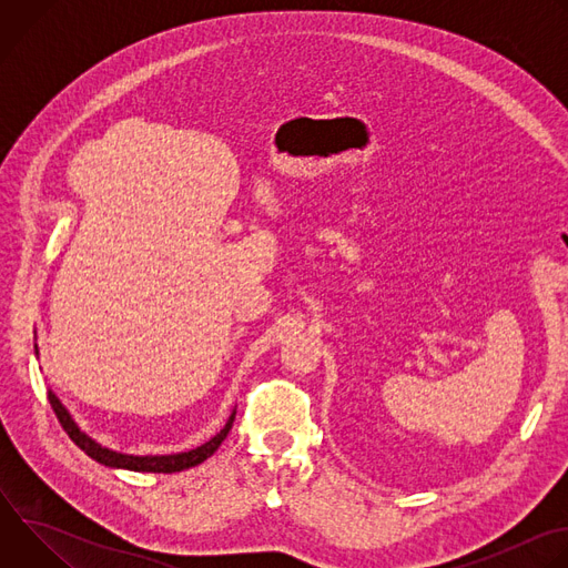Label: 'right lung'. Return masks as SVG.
<instances>
[{
  "label": "right lung",
  "instance_id": "right-lung-1",
  "mask_svg": "<svg viewBox=\"0 0 568 568\" xmlns=\"http://www.w3.org/2000/svg\"><path fill=\"white\" fill-rule=\"evenodd\" d=\"M38 353V346H36ZM49 402L51 407L62 425V429L67 432V436L83 449L90 458H94L97 463L105 465V467H114V469H132V471H154V474H173V471H182L189 467H195L200 463H204L209 456H213V452L222 445V440L226 438L235 412L229 416L226 425L220 429V434H215L209 443L191 449V452H182V454H169V456H132V454H121L114 449H108L103 445H99L94 438H90L85 432H80V427L73 423V418L69 416V412L62 407V402L55 397L53 390H49Z\"/></svg>",
  "mask_w": 568,
  "mask_h": 568
}]
</instances>
